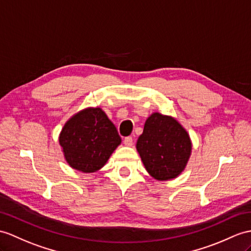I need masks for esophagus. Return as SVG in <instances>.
I'll use <instances>...</instances> for the list:
<instances>
[{"instance_id": "34e87169", "label": "esophagus", "mask_w": 251, "mask_h": 251, "mask_svg": "<svg viewBox=\"0 0 251 251\" xmlns=\"http://www.w3.org/2000/svg\"><path fill=\"white\" fill-rule=\"evenodd\" d=\"M124 143H125V145L127 146V147H132V146H133V138H132L131 136L126 137L125 140H124Z\"/></svg>"}]
</instances>
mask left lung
Returning a JSON list of instances; mask_svg holds the SVG:
<instances>
[{"mask_svg": "<svg viewBox=\"0 0 251 251\" xmlns=\"http://www.w3.org/2000/svg\"><path fill=\"white\" fill-rule=\"evenodd\" d=\"M187 131L172 116L152 113L137 139L136 150L148 174L158 181L179 176L192 154Z\"/></svg>", "mask_w": 251, "mask_h": 251, "instance_id": "left-lung-1", "label": "left lung"}]
</instances>
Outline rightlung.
<instances>
[{"instance_id": "obj_1", "label": "right lung", "mask_w": 251, "mask_h": 251, "mask_svg": "<svg viewBox=\"0 0 251 251\" xmlns=\"http://www.w3.org/2000/svg\"><path fill=\"white\" fill-rule=\"evenodd\" d=\"M58 142L69 166L90 174L104 166L121 138L102 108L87 107L66 122Z\"/></svg>"}]
</instances>
